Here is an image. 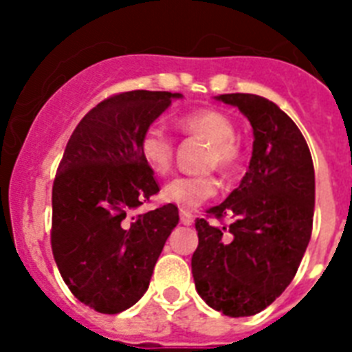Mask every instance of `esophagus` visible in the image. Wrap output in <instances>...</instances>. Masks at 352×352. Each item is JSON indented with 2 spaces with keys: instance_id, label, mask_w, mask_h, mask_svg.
<instances>
[{
  "instance_id": "esophagus-1",
  "label": "esophagus",
  "mask_w": 352,
  "mask_h": 352,
  "mask_svg": "<svg viewBox=\"0 0 352 352\" xmlns=\"http://www.w3.org/2000/svg\"><path fill=\"white\" fill-rule=\"evenodd\" d=\"M181 223L182 225L190 226L193 223V215L190 214V212H186V210H181Z\"/></svg>"
}]
</instances>
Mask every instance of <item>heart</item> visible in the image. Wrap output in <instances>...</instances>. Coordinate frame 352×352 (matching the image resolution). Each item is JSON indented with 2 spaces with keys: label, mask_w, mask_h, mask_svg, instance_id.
<instances>
[{
  "label": "heart",
  "mask_w": 352,
  "mask_h": 352,
  "mask_svg": "<svg viewBox=\"0 0 352 352\" xmlns=\"http://www.w3.org/2000/svg\"><path fill=\"white\" fill-rule=\"evenodd\" d=\"M177 126L190 137L203 138L208 142L203 164L206 170L217 168L223 173H230L239 162L241 151L235 140V124L226 113L219 109H195L182 115ZM138 149L144 162L157 175H166L173 166L175 146L168 133L157 124H151L142 131ZM217 179L210 173L195 177H175L162 188L160 197L182 210L195 208L217 192Z\"/></svg>",
  "instance_id": "b5f03b06"
}]
</instances>
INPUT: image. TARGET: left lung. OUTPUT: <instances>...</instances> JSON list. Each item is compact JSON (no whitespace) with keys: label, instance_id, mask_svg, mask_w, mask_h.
<instances>
[{"label":"left lung","instance_id":"1","mask_svg":"<svg viewBox=\"0 0 352 352\" xmlns=\"http://www.w3.org/2000/svg\"><path fill=\"white\" fill-rule=\"evenodd\" d=\"M217 100L254 129L248 171L228 197L195 221L192 274L199 296L225 316L267 309L294 279L312 234L314 164L305 138L274 102L248 93ZM232 217L230 226L214 221Z\"/></svg>","mask_w":352,"mask_h":352}]
</instances>
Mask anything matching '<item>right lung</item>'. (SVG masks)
Instances as JSON below:
<instances>
[{"instance_id": "obj_1", "label": "right lung", "mask_w": 352, "mask_h": 352, "mask_svg": "<svg viewBox=\"0 0 352 352\" xmlns=\"http://www.w3.org/2000/svg\"><path fill=\"white\" fill-rule=\"evenodd\" d=\"M179 93L127 91L102 100L69 138L52 184V256L84 305L118 314L148 290L179 225L175 204L131 212L159 193L138 140Z\"/></svg>"}]
</instances>
